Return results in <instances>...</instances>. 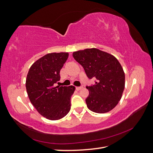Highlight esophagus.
<instances>
[{
    "label": "esophagus",
    "instance_id": "34e87169",
    "mask_svg": "<svg viewBox=\"0 0 153 153\" xmlns=\"http://www.w3.org/2000/svg\"><path fill=\"white\" fill-rule=\"evenodd\" d=\"M81 89H82V87H76V89L78 90V91L81 90Z\"/></svg>",
    "mask_w": 153,
    "mask_h": 153
}]
</instances>
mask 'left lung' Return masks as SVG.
Instances as JSON below:
<instances>
[{
  "label": "left lung",
  "mask_w": 153,
  "mask_h": 153,
  "mask_svg": "<svg viewBox=\"0 0 153 153\" xmlns=\"http://www.w3.org/2000/svg\"><path fill=\"white\" fill-rule=\"evenodd\" d=\"M83 67L87 77L95 79L94 85L87 86L89 96L87 108L98 114L113 109L121 100L125 87V74L116 57L97 48L79 50L72 53Z\"/></svg>",
  "instance_id": "1"
}]
</instances>
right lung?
Here are the masks:
<instances>
[{
    "label": "right lung",
    "instance_id": "add662e5",
    "mask_svg": "<svg viewBox=\"0 0 153 153\" xmlns=\"http://www.w3.org/2000/svg\"><path fill=\"white\" fill-rule=\"evenodd\" d=\"M68 53H50L32 64L26 79L28 97L37 111L50 120L62 118L71 110L74 86L54 87Z\"/></svg>",
    "mask_w": 153,
    "mask_h": 153
}]
</instances>
